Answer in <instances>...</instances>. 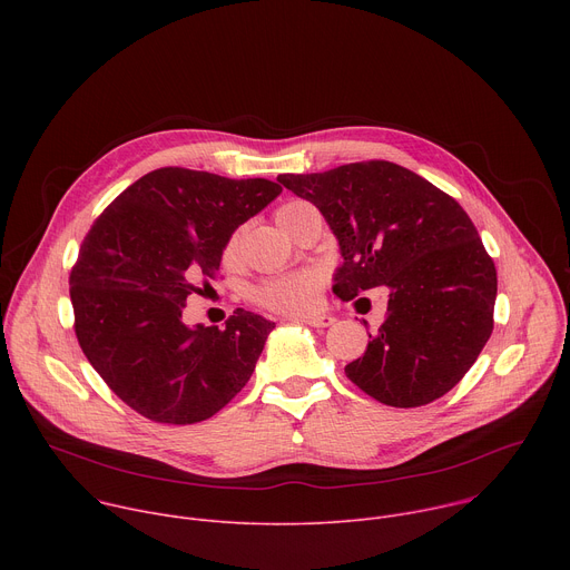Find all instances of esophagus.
<instances>
[{
    "label": "esophagus",
    "instance_id": "esophagus-1",
    "mask_svg": "<svg viewBox=\"0 0 570 570\" xmlns=\"http://www.w3.org/2000/svg\"><path fill=\"white\" fill-rule=\"evenodd\" d=\"M302 322L308 324V327H332L336 317H332V315H306V317H302Z\"/></svg>",
    "mask_w": 570,
    "mask_h": 570
}]
</instances>
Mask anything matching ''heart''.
I'll use <instances>...</instances> for the list:
<instances>
[{"instance_id":"obj_1","label":"heart","mask_w":570,"mask_h":570,"mask_svg":"<svg viewBox=\"0 0 570 570\" xmlns=\"http://www.w3.org/2000/svg\"><path fill=\"white\" fill-rule=\"evenodd\" d=\"M308 207L306 200H288L277 209V223L284 225V220L295 214L297 209ZM240 234L234 232L227 240L225 255H234L238 250ZM320 288V277L313 271H295L279 277H271L253 288V299L275 313L284 315H299L311 308L313 297Z\"/></svg>"}]
</instances>
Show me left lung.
<instances>
[{"instance_id":"left-lung-1","label":"left lung","mask_w":570,"mask_h":570,"mask_svg":"<svg viewBox=\"0 0 570 570\" xmlns=\"http://www.w3.org/2000/svg\"><path fill=\"white\" fill-rule=\"evenodd\" d=\"M277 180L334 229L341 299L390 288L385 320L347 379L394 409L426 405L460 383L492 336L499 282L458 200L385 159Z\"/></svg>"}]
</instances>
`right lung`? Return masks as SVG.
Returning <instances> with one entry per match:
<instances>
[{
	"label": "right lung",
	"instance_id": "add662e5",
	"mask_svg": "<svg viewBox=\"0 0 570 570\" xmlns=\"http://www.w3.org/2000/svg\"><path fill=\"white\" fill-rule=\"evenodd\" d=\"M282 187L183 167L155 169L95 220L69 273L73 332L108 387L141 417L209 420L255 372L275 322L236 308L225 327H187L198 282L218 275L232 232Z\"/></svg>",
	"mask_w": 570,
	"mask_h": 570
}]
</instances>
